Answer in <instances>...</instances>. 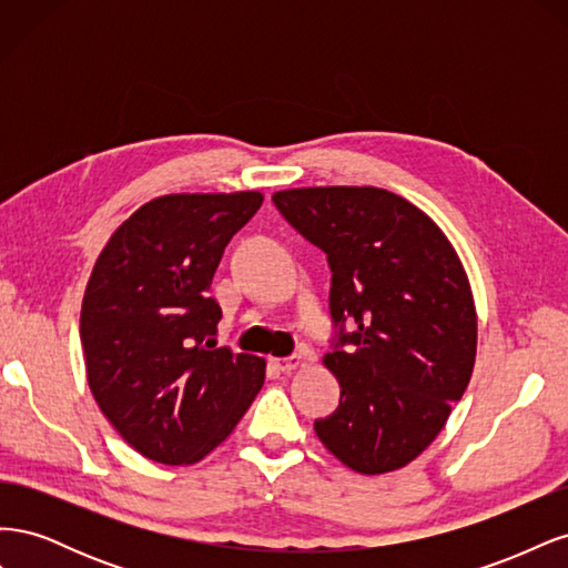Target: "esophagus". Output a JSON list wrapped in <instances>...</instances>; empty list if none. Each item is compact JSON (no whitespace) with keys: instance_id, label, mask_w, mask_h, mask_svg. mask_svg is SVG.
<instances>
[{"instance_id":"esophagus-1","label":"esophagus","mask_w":568,"mask_h":568,"mask_svg":"<svg viewBox=\"0 0 568 568\" xmlns=\"http://www.w3.org/2000/svg\"><path fill=\"white\" fill-rule=\"evenodd\" d=\"M305 363H307V355H305V353H301V355H291V357H284V359H272V365L277 367L280 372H284V374H288V372H294V369L303 367Z\"/></svg>"}]
</instances>
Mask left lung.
Wrapping results in <instances>:
<instances>
[{"instance_id": "obj_1", "label": "left lung", "mask_w": 568, "mask_h": 568, "mask_svg": "<svg viewBox=\"0 0 568 568\" xmlns=\"http://www.w3.org/2000/svg\"><path fill=\"white\" fill-rule=\"evenodd\" d=\"M272 201L332 267L338 334L322 363L341 400L315 434L353 471L400 469L440 434L474 372L476 305L459 255L386 189L303 186Z\"/></svg>"}]
</instances>
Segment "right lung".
Here are the masks:
<instances>
[{
  "instance_id": "1",
  "label": "right lung",
  "mask_w": 568,
  "mask_h": 568,
  "mask_svg": "<svg viewBox=\"0 0 568 568\" xmlns=\"http://www.w3.org/2000/svg\"><path fill=\"white\" fill-rule=\"evenodd\" d=\"M261 203V192L165 194L97 257L80 313L88 384L146 459H203L263 388V357L215 348L222 311L209 294L232 234Z\"/></svg>"
}]
</instances>
